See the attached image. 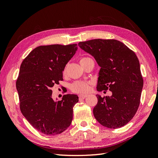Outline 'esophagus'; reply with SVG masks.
<instances>
[{
	"instance_id": "1",
	"label": "esophagus",
	"mask_w": 158,
	"mask_h": 158,
	"mask_svg": "<svg viewBox=\"0 0 158 158\" xmlns=\"http://www.w3.org/2000/svg\"><path fill=\"white\" fill-rule=\"evenodd\" d=\"M87 97V95H83V94H80L79 96V100H83V99H85V98Z\"/></svg>"
}]
</instances>
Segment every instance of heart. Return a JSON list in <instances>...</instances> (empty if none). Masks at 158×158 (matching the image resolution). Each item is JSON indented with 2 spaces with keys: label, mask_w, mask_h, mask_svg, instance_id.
Instances as JSON below:
<instances>
[{
  "label": "heart",
  "mask_w": 158,
  "mask_h": 158,
  "mask_svg": "<svg viewBox=\"0 0 158 158\" xmlns=\"http://www.w3.org/2000/svg\"><path fill=\"white\" fill-rule=\"evenodd\" d=\"M89 58L88 57H83L79 60L80 64H82L83 62L85 61L86 60L89 59ZM90 83L87 81H78L74 82L71 85V89L72 91L76 93L79 94H85L88 93L89 91Z\"/></svg>",
  "instance_id": "obj_1"
}]
</instances>
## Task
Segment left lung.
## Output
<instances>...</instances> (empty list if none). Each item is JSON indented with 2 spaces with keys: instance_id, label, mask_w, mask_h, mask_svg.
Returning a JSON list of instances; mask_svg holds the SVG:
<instances>
[{
  "instance_id": "1",
  "label": "left lung",
  "mask_w": 158,
  "mask_h": 158,
  "mask_svg": "<svg viewBox=\"0 0 158 158\" xmlns=\"http://www.w3.org/2000/svg\"><path fill=\"white\" fill-rule=\"evenodd\" d=\"M78 45L100 66L97 90L112 92L110 96L96 95L98 103L93 109L96 119L109 128L126 125L139 109L143 86L135 53L115 39H92Z\"/></svg>"
}]
</instances>
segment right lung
I'll return each instance as SVG.
<instances>
[{
	"instance_id": "add662e5",
	"label": "right lung",
	"mask_w": 158,
	"mask_h": 158,
	"mask_svg": "<svg viewBox=\"0 0 158 158\" xmlns=\"http://www.w3.org/2000/svg\"><path fill=\"white\" fill-rule=\"evenodd\" d=\"M77 44L41 45L23 60L16 81L22 115L39 132L59 135L71 124L75 94H65L55 102L52 87L62 81L66 64L77 50Z\"/></svg>"
}]
</instances>
